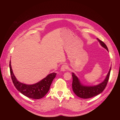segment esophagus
<instances>
[{
  "label": "esophagus",
  "mask_w": 120,
  "mask_h": 120,
  "mask_svg": "<svg viewBox=\"0 0 120 120\" xmlns=\"http://www.w3.org/2000/svg\"><path fill=\"white\" fill-rule=\"evenodd\" d=\"M68 66L67 64H63L62 66H61V68H60V70H61V71H66L67 69H68Z\"/></svg>",
  "instance_id": "obj_1"
}]
</instances>
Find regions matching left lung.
I'll use <instances>...</instances> for the list:
<instances>
[{
	"label": "left lung",
	"mask_w": 120,
	"mask_h": 120,
	"mask_svg": "<svg viewBox=\"0 0 120 120\" xmlns=\"http://www.w3.org/2000/svg\"><path fill=\"white\" fill-rule=\"evenodd\" d=\"M97 40L100 42L101 45L108 51V49L105 43L99 38H97ZM111 70V66L106 78L103 82L97 85L92 86H87L82 85L77 77V76L75 75L74 72H72V88L74 92L78 97L82 98V99H89V98L98 95L99 94L102 93L106 88L109 79Z\"/></svg>",
	"instance_id": "left-lung-1"
}]
</instances>
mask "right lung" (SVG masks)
Instances as JSON below:
<instances>
[{
    "label": "right lung",
    "mask_w": 120,
    "mask_h": 120,
    "mask_svg": "<svg viewBox=\"0 0 120 120\" xmlns=\"http://www.w3.org/2000/svg\"><path fill=\"white\" fill-rule=\"evenodd\" d=\"M9 68L11 77L16 89L25 96L34 99H41L48 93L53 79L56 75L55 72H53L38 82L32 85H27L20 82L16 79L13 73L10 60Z\"/></svg>",
    "instance_id": "1"
}]
</instances>
